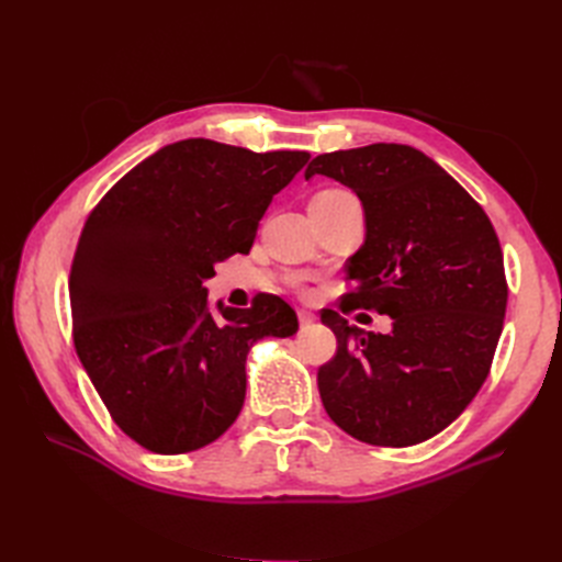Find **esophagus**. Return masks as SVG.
I'll return each mask as SVG.
<instances>
[{"mask_svg":"<svg viewBox=\"0 0 562 562\" xmlns=\"http://www.w3.org/2000/svg\"><path fill=\"white\" fill-rule=\"evenodd\" d=\"M297 321H300V328H310L316 321V314L307 312V310H297Z\"/></svg>","mask_w":562,"mask_h":562,"instance_id":"34e87169","label":"esophagus"}]
</instances>
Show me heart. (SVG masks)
<instances>
[{
	"instance_id": "heart-1",
	"label": "heart",
	"mask_w": 562,
	"mask_h": 562,
	"mask_svg": "<svg viewBox=\"0 0 562 562\" xmlns=\"http://www.w3.org/2000/svg\"><path fill=\"white\" fill-rule=\"evenodd\" d=\"M347 196H351V194L345 192V190H335V187H330V190H321L318 194H314L312 203H333V201L347 199Z\"/></svg>"
}]
</instances>
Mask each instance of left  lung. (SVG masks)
<instances>
[{"mask_svg":"<svg viewBox=\"0 0 562 562\" xmlns=\"http://www.w3.org/2000/svg\"><path fill=\"white\" fill-rule=\"evenodd\" d=\"M351 187L366 241L347 262L349 293L321 321L337 351L318 368L321 401L339 429L382 448L443 431L483 386L504 326L508 285L497 232L462 184L411 145L375 143L318 155L304 178ZM353 308L389 313V336L349 327Z\"/></svg>","mask_w":562,"mask_h":562,"instance_id":"left-lung-1","label":"left lung"}]
</instances>
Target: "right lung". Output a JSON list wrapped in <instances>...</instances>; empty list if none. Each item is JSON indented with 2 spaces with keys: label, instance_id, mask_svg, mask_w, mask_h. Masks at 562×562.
<instances>
[{
  "label": "right lung",
  "instance_id": "obj_1",
  "mask_svg": "<svg viewBox=\"0 0 562 562\" xmlns=\"http://www.w3.org/2000/svg\"><path fill=\"white\" fill-rule=\"evenodd\" d=\"M310 151L206 138L166 145L83 223L70 269L72 339L112 422L157 454L213 443L239 417L252 342L297 330L288 302L209 312L215 262L248 255L271 196Z\"/></svg>",
  "mask_w": 562,
  "mask_h": 562
}]
</instances>
